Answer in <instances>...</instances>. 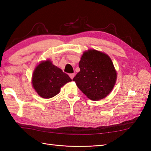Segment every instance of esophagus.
<instances>
[{"mask_svg": "<svg viewBox=\"0 0 151 151\" xmlns=\"http://www.w3.org/2000/svg\"><path fill=\"white\" fill-rule=\"evenodd\" d=\"M69 76H70V78H71V79H73L74 76H75V74H74V73L69 74Z\"/></svg>", "mask_w": 151, "mask_h": 151, "instance_id": "34e87169", "label": "esophagus"}]
</instances>
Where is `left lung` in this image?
Here are the masks:
<instances>
[{
    "instance_id": "8db88e82",
    "label": "left lung",
    "mask_w": 151,
    "mask_h": 151,
    "mask_svg": "<svg viewBox=\"0 0 151 151\" xmlns=\"http://www.w3.org/2000/svg\"><path fill=\"white\" fill-rule=\"evenodd\" d=\"M80 72L73 78L78 88L93 101L104 99L116 82L117 73L107 54L96 50L83 54L79 62Z\"/></svg>"
}]
</instances>
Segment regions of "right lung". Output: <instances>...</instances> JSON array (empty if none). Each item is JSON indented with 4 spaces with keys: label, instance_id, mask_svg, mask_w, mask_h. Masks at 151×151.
<instances>
[{
    "label": "right lung",
    "instance_id": "1",
    "mask_svg": "<svg viewBox=\"0 0 151 151\" xmlns=\"http://www.w3.org/2000/svg\"><path fill=\"white\" fill-rule=\"evenodd\" d=\"M71 81L69 75L54 65L49 60L38 65L33 73L32 84L35 90L41 97H53L60 91V88Z\"/></svg>",
    "mask_w": 151,
    "mask_h": 151
}]
</instances>
